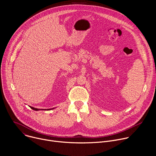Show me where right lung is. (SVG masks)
Listing matches in <instances>:
<instances>
[{
    "label": "right lung",
    "mask_w": 156,
    "mask_h": 156,
    "mask_svg": "<svg viewBox=\"0 0 156 156\" xmlns=\"http://www.w3.org/2000/svg\"><path fill=\"white\" fill-rule=\"evenodd\" d=\"M30 107L31 108H32L33 110H36V111H37V110H52V109H54V108H48V109H39V108H34V107H33L31 106H30Z\"/></svg>",
    "instance_id": "obj_1"
}]
</instances>
